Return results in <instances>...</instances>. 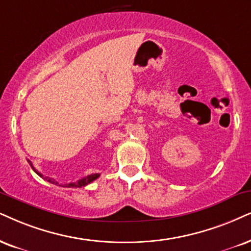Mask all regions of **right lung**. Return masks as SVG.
Masks as SVG:
<instances>
[{
    "label": "right lung",
    "mask_w": 251,
    "mask_h": 251,
    "mask_svg": "<svg viewBox=\"0 0 251 251\" xmlns=\"http://www.w3.org/2000/svg\"><path fill=\"white\" fill-rule=\"evenodd\" d=\"M27 162H28V164H30V166H31V168H32L34 173L37 174V175H39L40 177H43V178H44V179H46L47 182L55 184V185H59L58 182H56L55 179L50 178V177H44L43 175H41V174L39 173V171H37V170H36V168L33 167V164H32V162H31L30 160H27ZM98 177H100V174H91V175H88V176L83 177V178L78 179L77 182H75V183H69V184H65V185H62V186H66V188H82V186H85V185H88V184H90L91 182H94V180H95V179H97Z\"/></svg>",
    "instance_id": "add662e5"
}]
</instances>
